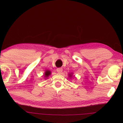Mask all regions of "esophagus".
<instances>
[{"label": "esophagus", "mask_w": 123, "mask_h": 123, "mask_svg": "<svg viewBox=\"0 0 123 123\" xmlns=\"http://www.w3.org/2000/svg\"><path fill=\"white\" fill-rule=\"evenodd\" d=\"M62 71H63V69L61 68H57V69H56V71L58 73H59V74H61V73L62 72Z\"/></svg>", "instance_id": "34e87169"}]
</instances>
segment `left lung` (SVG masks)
<instances>
[{
    "label": "left lung",
    "mask_w": 123,
    "mask_h": 123,
    "mask_svg": "<svg viewBox=\"0 0 123 123\" xmlns=\"http://www.w3.org/2000/svg\"><path fill=\"white\" fill-rule=\"evenodd\" d=\"M70 76H71V75H70Z\"/></svg>",
    "instance_id": "8db88e82"
}]
</instances>
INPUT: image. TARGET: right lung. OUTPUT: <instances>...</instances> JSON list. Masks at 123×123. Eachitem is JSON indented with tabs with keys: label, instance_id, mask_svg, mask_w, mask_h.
Instances as JSON below:
<instances>
[{
	"label": "right lung",
	"instance_id": "obj_1",
	"mask_svg": "<svg viewBox=\"0 0 123 123\" xmlns=\"http://www.w3.org/2000/svg\"><path fill=\"white\" fill-rule=\"evenodd\" d=\"M51 74V72L49 71V70H46L45 73V77H48L49 75Z\"/></svg>",
	"mask_w": 123,
	"mask_h": 123
}]
</instances>
